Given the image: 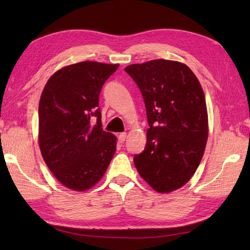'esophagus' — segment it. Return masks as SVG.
Wrapping results in <instances>:
<instances>
[{
  "instance_id": "1",
  "label": "esophagus",
  "mask_w": 250,
  "mask_h": 250,
  "mask_svg": "<svg viewBox=\"0 0 250 250\" xmlns=\"http://www.w3.org/2000/svg\"><path fill=\"white\" fill-rule=\"evenodd\" d=\"M125 139H126V133H125V132H124V133H120L118 135V142L121 143V144L125 141Z\"/></svg>"
}]
</instances>
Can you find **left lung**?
Here are the masks:
<instances>
[{
  "instance_id": "8db88e82",
  "label": "left lung",
  "mask_w": 250,
  "mask_h": 250,
  "mask_svg": "<svg viewBox=\"0 0 250 250\" xmlns=\"http://www.w3.org/2000/svg\"><path fill=\"white\" fill-rule=\"evenodd\" d=\"M144 99L147 143L133 158L143 179L167 193L189 182L208 136L205 95L190 68L164 59L126 66Z\"/></svg>"
}]
</instances>
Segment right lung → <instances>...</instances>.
<instances>
[{
  "mask_svg": "<svg viewBox=\"0 0 250 250\" xmlns=\"http://www.w3.org/2000/svg\"><path fill=\"white\" fill-rule=\"evenodd\" d=\"M118 64L83 61L52 75L41 95L42 156L65 187L84 191L103 177L116 151V136L102 129L99 97Z\"/></svg>",
  "mask_w": 250,
  "mask_h": 250,
  "instance_id": "1",
  "label": "right lung"
}]
</instances>
